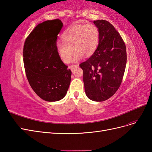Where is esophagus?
Wrapping results in <instances>:
<instances>
[{"label": "esophagus", "instance_id": "1", "mask_svg": "<svg viewBox=\"0 0 152 152\" xmlns=\"http://www.w3.org/2000/svg\"><path fill=\"white\" fill-rule=\"evenodd\" d=\"M78 67H79V65H70V66H68V68L70 69L71 71L73 72V70H74V69L75 68H78Z\"/></svg>", "mask_w": 152, "mask_h": 152}]
</instances>
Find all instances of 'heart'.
<instances>
[{
  "label": "heart",
  "instance_id": "obj_1",
  "mask_svg": "<svg viewBox=\"0 0 152 152\" xmlns=\"http://www.w3.org/2000/svg\"><path fill=\"white\" fill-rule=\"evenodd\" d=\"M63 42L56 45L59 57L67 63L74 50L71 61L76 62L82 56H89L97 49L99 41V31L93 24L75 25L67 28L62 34Z\"/></svg>",
  "mask_w": 152,
  "mask_h": 152
}]
</instances>
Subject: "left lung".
Instances as JSON below:
<instances>
[{
  "label": "left lung",
  "instance_id": "left-lung-1",
  "mask_svg": "<svg viewBox=\"0 0 152 152\" xmlns=\"http://www.w3.org/2000/svg\"><path fill=\"white\" fill-rule=\"evenodd\" d=\"M99 31L98 48L93 54L80 64L87 98L103 102L116 93L125 72L126 45L114 26L106 20L94 21Z\"/></svg>",
  "mask_w": 152,
  "mask_h": 152
}]
</instances>
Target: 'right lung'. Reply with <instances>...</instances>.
Here are the masks:
<instances>
[{"mask_svg": "<svg viewBox=\"0 0 152 152\" xmlns=\"http://www.w3.org/2000/svg\"><path fill=\"white\" fill-rule=\"evenodd\" d=\"M62 27L58 19L39 24L26 38L23 53L31 87L40 98L49 102L65 97L71 80L72 72L63 63L56 49Z\"/></svg>", "mask_w": 152, "mask_h": 152, "instance_id": "1", "label": "right lung"}]
</instances>
